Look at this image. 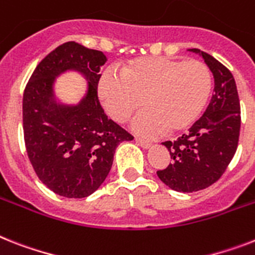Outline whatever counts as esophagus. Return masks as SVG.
Listing matches in <instances>:
<instances>
[{"label": "esophagus", "instance_id": "esophagus-1", "mask_svg": "<svg viewBox=\"0 0 255 255\" xmlns=\"http://www.w3.org/2000/svg\"><path fill=\"white\" fill-rule=\"evenodd\" d=\"M136 140V142H137L138 145L142 146V148H150L152 146V142L148 141V140H144V138H140V137H136L134 138Z\"/></svg>", "mask_w": 255, "mask_h": 255}]
</instances>
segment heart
I'll return each mask as SVG.
<instances>
[{
  "mask_svg": "<svg viewBox=\"0 0 255 255\" xmlns=\"http://www.w3.org/2000/svg\"><path fill=\"white\" fill-rule=\"evenodd\" d=\"M212 89V76L199 60L146 57L121 72L107 70L98 85L99 98L109 115L124 123L141 106L133 129L152 136L167 129L182 131L198 119Z\"/></svg>",
  "mask_w": 255,
  "mask_h": 255,
  "instance_id": "heart-1",
  "label": "heart"
}]
</instances>
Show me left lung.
I'll return each mask as SVG.
<instances>
[{
	"instance_id": "left-lung-1",
	"label": "left lung",
	"mask_w": 255,
	"mask_h": 255,
	"mask_svg": "<svg viewBox=\"0 0 255 255\" xmlns=\"http://www.w3.org/2000/svg\"><path fill=\"white\" fill-rule=\"evenodd\" d=\"M188 51L204 59L214 74L215 88L210 105L187 133L162 142L170 152L171 163L157 175L179 192L199 191L224 174L235 156L241 127L239 93L231 70L200 49Z\"/></svg>"
}]
</instances>
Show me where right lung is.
<instances>
[{"mask_svg": "<svg viewBox=\"0 0 255 255\" xmlns=\"http://www.w3.org/2000/svg\"><path fill=\"white\" fill-rule=\"evenodd\" d=\"M101 51L67 41L35 68L23 93V133L35 173L49 190L65 198H86L97 191L113 166L117 146L133 138L109 119L99 103ZM78 71L88 89L76 105L55 98V78Z\"/></svg>", "mask_w": 255, "mask_h": 255, "instance_id": "add662e5", "label": "right lung"}]
</instances>
